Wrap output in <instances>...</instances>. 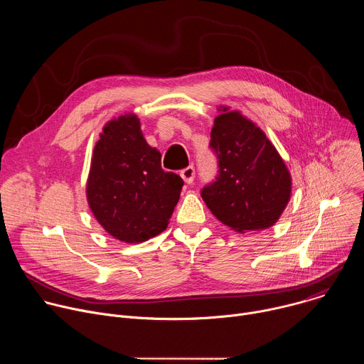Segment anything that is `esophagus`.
I'll return each instance as SVG.
<instances>
[{"label":"esophagus","mask_w":364,"mask_h":364,"mask_svg":"<svg viewBox=\"0 0 364 364\" xmlns=\"http://www.w3.org/2000/svg\"><path fill=\"white\" fill-rule=\"evenodd\" d=\"M180 176H181V178H183L187 184H191L193 180H194V177H196V170H194L193 166H188V167H186L184 170H181Z\"/></svg>","instance_id":"34e87169"}]
</instances>
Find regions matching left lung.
I'll use <instances>...</instances> for the list:
<instances>
[{"label": "left lung", "instance_id": "obj_1", "mask_svg": "<svg viewBox=\"0 0 364 364\" xmlns=\"http://www.w3.org/2000/svg\"><path fill=\"white\" fill-rule=\"evenodd\" d=\"M210 146L219 159L216 181L201 191L212 215L235 232L274 226L292 193L291 173L267 134L240 111L219 107Z\"/></svg>", "mask_w": 364, "mask_h": 364}]
</instances>
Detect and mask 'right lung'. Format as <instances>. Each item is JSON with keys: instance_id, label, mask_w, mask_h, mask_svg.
Here are the masks:
<instances>
[{"instance_id": "right-lung-1", "label": "right lung", "mask_w": 364, "mask_h": 364, "mask_svg": "<svg viewBox=\"0 0 364 364\" xmlns=\"http://www.w3.org/2000/svg\"><path fill=\"white\" fill-rule=\"evenodd\" d=\"M183 184L180 176L161 168V152L148 145L134 112L102 128L90 160L86 200L97 223L114 239L141 243L163 233Z\"/></svg>"}]
</instances>
